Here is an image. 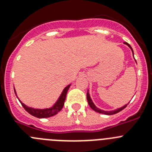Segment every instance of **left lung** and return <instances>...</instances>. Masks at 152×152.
I'll list each match as a JSON object with an SVG mask.
<instances>
[{
	"mask_svg": "<svg viewBox=\"0 0 152 152\" xmlns=\"http://www.w3.org/2000/svg\"><path fill=\"white\" fill-rule=\"evenodd\" d=\"M124 44H126V45H128L130 49H131L132 52V54H133V56H134V53H133V50H132V47L130 46V45L129 43H127V42H124ZM87 99H88V103H89V106L91 107V108L93 110H94L95 112H97L99 113H102V114H105V115H113V114H116L117 113L120 112V111H122L123 110V109H125L126 107V106H127V104L125 106H123V107H120V108H118L116 109V110H112V111H105V110H100V109L97 108V107L95 106V104L94 103H93L92 100H91V96H90V94L89 93H87Z\"/></svg>",
	"mask_w": 152,
	"mask_h": 152,
	"instance_id": "left-lung-1",
	"label": "left lung"
}]
</instances>
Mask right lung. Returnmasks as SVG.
I'll return each mask as SVG.
<instances>
[{"label": "right lung", "instance_id": "obj_1", "mask_svg": "<svg viewBox=\"0 0 152 152\" xmlns=\"http://www.w3.org/2000/svg\"><path fill=\"white\" fill-rule=\"evenodd\" d=\"M71 84L68 85L67 87H65L64 90H63L61 94L60 95L59 98L58 99V100L56 101V103H55L54 105L52 106L50 108H46V109H34L32 108V107H29L26 105H25L24 103H23L20 100V103L22 104L23 107L26 111H27L29 114H31L32 116H35V117L37 118H48L51 117V116H54L56 114H57L62 109L63 106H64V100H65V98H66V94L67 92H68V89H69ZM14 92H15V94L17 96V93H16L15 89H14Z\"/></svg>", "mask_w": 152, "mask_h": 152}]
</instances>
